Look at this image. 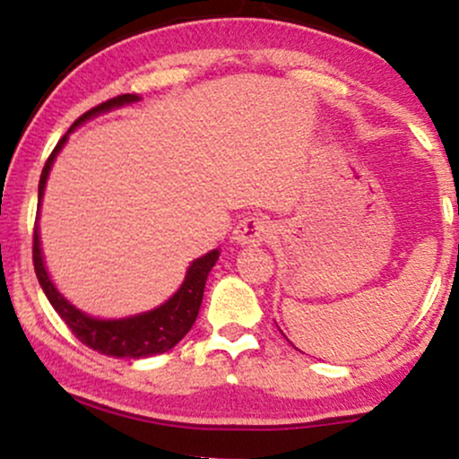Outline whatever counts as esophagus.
<instances>
[{
    "mask_svg": "<svg viewBox=\"0 0 459 459\" xmlns=\"http://www.w3.org/2000/svg\"><path fill=\"white\" fill-rule=\"evenodd\" d=\"M272 233V224L265 215H246L237 222L233 230V241L239 246H261Z\"/></svg>",
    "mask_w": 459,
    "mask_h": 459,
    "instance_id": "esophagus-1",
    "label": "esophagus"
}]
</instances>
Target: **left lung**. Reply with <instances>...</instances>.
<instances>
[{
  "label": "left lung",
  "mask_w": 459,
  "mask_h": 459,
  "mask_svg": "<svg viewBox=\"0 0 459 459\" xmlns=\"http://www.w3.org/2000/svg\"><path fill=\"white\" fill-rule=\"evenodd\" d=\"M289 343H291V341H289ZM293 345V343H291ZM293 347H296V345H293ZM296 350H298V347H296Z\"/></svg>",
  "instance_id": "1"
}]
</instances>
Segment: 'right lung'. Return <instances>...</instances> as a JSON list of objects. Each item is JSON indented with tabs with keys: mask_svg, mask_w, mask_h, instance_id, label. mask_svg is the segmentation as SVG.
<instances>
[{
	"mask_svg": "<svg viewBox=\"0 0 459 459\" xmlns=\"http://www.w3.org/2000/svg\"><path fill=\"white\" fill-rule=\"evenodd\" d=\"M142 97L138 94H120V97L109 99L97 108H92L91 112L73 123V127L66 131L65 138L57 142L54 152L47 160L43 175H40L39 183V213H36V226H34V270L36 278H39L40 287H43L47 299L51 302V307L56 308V313L65 319V324L73 330V334L82 341L83 345H88L91 350L99 351V354L114 356V358H149L155 354H163V351L172 350L183 336L192 330L194 321L198 317L200 304H203V293L204 284H207L209 272L213 270V265L220 259V250L207 252V255L198 256L189 263L186 278H183L181 287L172 293L166 302L160 307L144 310V313L129 315V317H92V315L83 313L82 308H77L71 299H66L60 293V289L56 287V282L51 281L49 272H47L43 247H40V207H43V196L47 187V178H49L51 168H54L56 157L60 155V151L65 149L68 142V135L73 134L77 127H82L86 120L97 118L105 112H112V109L125 108V105L138 103Z\"/></svg>",
	"mask_w": 459,
	"mask_h": 459,
	"instance_id": "1",
	"label": "right lung"
}]
</instances>
